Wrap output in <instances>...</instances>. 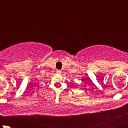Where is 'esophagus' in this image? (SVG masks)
<instances>
[{"mask_svg":"<svg viewBox=\"0 0 128 128\" xmlns=\"http://www.w3.org/2000/svg\"><path fill=\"white\" fill-rule=\"evenodd\" d=\"M56 73L58 74H61V73H62V71H61V70H56Z\"/></svg>","mask_w":128,"mask_h":128,"instance_id":"34e87169","label":"esophagus"}]
</instances>
